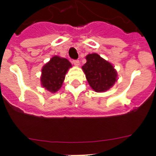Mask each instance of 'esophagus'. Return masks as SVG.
Wrapping results in <instances>:
<instances>
[{"instance_id": "1", "label": "esophagus", "mask_w": 156, "mask_h": 156, "mask_svg": "<svg viewBox=\"0 0 156 156\" xmlns=\"http://www.w3.org/2000/svg\"><path fill=\"white\" fill-rule=\"evenodd\" d=\"M73 64H74V66H79L80 61H79V60H73Z\"/></svg>"}]
</instances>
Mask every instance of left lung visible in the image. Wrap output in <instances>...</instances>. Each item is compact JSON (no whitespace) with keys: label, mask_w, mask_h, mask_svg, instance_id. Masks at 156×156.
Masks as SVG:
<instances>
[{"label":"left lung","mask_w":156,"mask_h":156,"mask_svg":"<svg viewBox=\"0 0 156 156\" xmlns=\"http://www.w3.org/2000/svg\"><path fill=\"white\" fill-rule=\"evenodd\" d=\"M87 62L82 66L87 80L96 92L108 90L117 80V72L113 66L96 53L86 56Z\"/></svg>","instance_id":"8db88e82"}]
</instances>
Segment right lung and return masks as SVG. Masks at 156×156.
Returning a JSON list of instances; mask_svg holds the SVG:
<instances>
[{
  "mask_svg": "<svg viewBox=\"0 0 156 156\" xmlns=\"http://www.w3.org/2000/svg\"><path fill=\"white\" fill-rule=\"evenodd\" d=\"M72 67L68 59L54 56L43 66L41 73V85L48 91L55 93L61 88L69 69Z\"/></svg>",
  "mask_w": 156,
  "mask_h": 156,
  "instance_id": "1",
  "label": "right lung"
}]
</instances>
